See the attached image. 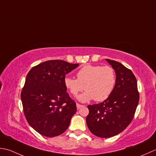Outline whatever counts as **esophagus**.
Segmentation results:
<instances>
[{
	"mask_svg": "<svg viewBox=\"0 0 156 156\" xmlns=\"http://www.w3.org/2000/svg\"><path fill=\"white\" fill-rule=\"evenodd\" d=\"M77 110H79V109H80L81 107H83V105H81V104H78V103H77Z\"/></svg>",
	"mask_w": 156,
	"mask_h": 156,
	"instance_id": "1",
	"label": "esophagus"
}]
</instances>
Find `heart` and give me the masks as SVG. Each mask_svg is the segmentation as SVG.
<instances>
[{"label":"heart","mask_w":156,"mask_h":156,"mask_svg":"<svg viewBox=\"0 0 156 156\" xmlns=\"http://www.w3.org/2000/svg\"><path fill=\"white\" fill-rule=\"evenodd\" d=\"M76 75L77 79L66 77L64 84L66 90L74 96L83 90L86 91L77 98L81 102L93 99L96 101L106 100L115 86V71L110 66L87 65L79 69Z\"/></svg>","instance_id":"obj_1"}]
</instances>
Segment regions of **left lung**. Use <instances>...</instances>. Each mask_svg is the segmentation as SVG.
Instances as JSON below:
<instances>
[{"instance_id":"left-lung-1","label":"left lung","mask_w":156,"mask_h":156,"mask_svg":"<svg viewBox=\"0 0 156 156\" xmlns=\"http://www.w3.org/2000/svg\"><path fill=\"white\" fill-rule=\"evenodd\" d=\"M116 73V83L103 102L89 105L86 122L97 136L109 138L123 131L133 119L139 100L137 82L131 70L115 60L106 59Z\"/></svg>"}]
</instances>
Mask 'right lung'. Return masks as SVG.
Masks as SVG:
<instances>
[{
    "label": "right lung",
    "mask_w": 156,
    "mask_h": 156,
    "mask_svg": "<svg viewBox=\"0 0 156 156\" xmlns=\"http://www.w3.org/2000/svg\"><path fill=\"white\" fill-rule=\"evenodd\" d=\"M79 64L52 60L40 63L27 75L21 99L29 125L48 137L66 131L77 106L66 92L65 75Z\"/></svg>",
    "instance_id": "right-lung-1"
}]
</instances>
